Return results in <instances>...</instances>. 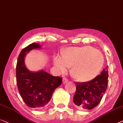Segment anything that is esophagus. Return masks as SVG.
<instances>
[{"label":"esophagus","mask_w":123,"mask_h":123,"mask_svg":"<svg viewBox=\"0 0 123 123\" xmlns=\"http://www.w3.org/2000/svg\"><path fill=\"white\" fill-rule=\"evenodd\" d=\"M62 82H63V84H66V83L68 82V80L66 78H65V77H64L63 80H62Z\"/></svg>","instance_id":"obj_1"}]
</instances>
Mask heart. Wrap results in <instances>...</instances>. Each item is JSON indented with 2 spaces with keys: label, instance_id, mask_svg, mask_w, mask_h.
Listing matches in <instances>:
<instances>
[{
  "label": "heart",
  "instance_id": "obj_1",
  "mask_svg": "<svg viewBox=\"0 0 123 123\" xmlns=\"http://www.w3.org/2000/svg\"><path fill=\"white\" fill-rule=\"evenodd\" d=\"M104 58L99 50L91 46L71 47L63 52V58L55 57L56 70L65 72L71 67V75L79 82H88L95 78L102 68Z\"/></svg>",
  "mask_w": 123,
  "mask_h": 123
}]
</instances>
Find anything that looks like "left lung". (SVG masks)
I'll return each mask as SVG.
<instances>
[{"mask_svg": "<svg viewBox=\"0 0 123 123\" xmlns=\"http://www.w3.org/2000/svg\"><path fill=\"white\" fill-rule=\"evenodd\" d=\"M108 66L101 74L91 81L76 82V91L74 96V103L77 108L91 110L98 106L106 90L108 84Z\"/></svg>", "mask_w": 123, "mask_h": 123, "instance_id": "8db88e82", "label": "left lung"}]
</instances>
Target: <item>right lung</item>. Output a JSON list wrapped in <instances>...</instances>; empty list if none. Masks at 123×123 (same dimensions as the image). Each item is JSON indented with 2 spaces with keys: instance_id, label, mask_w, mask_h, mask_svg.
I'll return each mask as SVG.
<instances>
[{
  "instance_id": "add662e5",
  "label": "right lung",
  "mask_w": 123,
  "mask_h": 123,
  "mask_svg": "<svg viewBox=\"0 0 123 123\" xmlns=\"http://www.w3.org/2000/svg\"><path fill=\"white\" fill-rule=\"evenodd\" d=\"M40 44L33 43L23 48L19 55L16 66L17 84L22 99L28 106L41 108L47 104L55 90L61 85L62 77L53 76L41 70L32 72L25 67V57L33 49L40 48Z\"/></svg>"
}]
</instances>
